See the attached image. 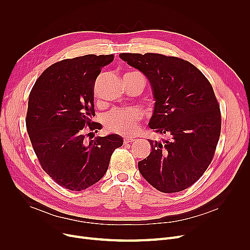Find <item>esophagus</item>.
<instances>
[{"label":"esophagus","mask_w":250,"mask_h":250,"mask_svg":"<svg viewBox=\"0 0 250 250\" xmlns=\"http://www.w3.org/2000/svg\"><path fill=\"white\" fill-rule=\"evenodd\" d=\"M134 141H135L134 138H125V139H124V144H125V145H126V144L132 143V142H134Z\"/></svg>","instance_id":"obj_1"}]
</instances>
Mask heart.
Here are the masks:
<instances>
[{
  "label": "heart",
  "instance_id": "obj_1",
  "mask_svg": "<svg viewBox=\"0 0 250 250\" xmlns=\"http://www.w3.org/2000/svg\"><path fill=\"white\" fill-rule=\"evenodd\" d=\"M142 117V112L135 108H114L105 115L104 125L111 132L128 136L137 132Z\"/></svg>",
  "mask_w": 250,
  "mask_h": 250
}]
</instances>
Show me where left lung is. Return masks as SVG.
Wrapping results in <instances>:
<instances>
[{"mask_svg":"<svg viewBox=\"0 0 250 250\" xmlns=\"http://www.w3.org/2000/svg\"><path fill=\"white\" fill-rule=\"evenodd\" d=\"M120 57L149 79L156 99L149 126L167 137L149 141L152 151L139 161L140 172L161 192L185 190L205 173L218 145L222 118L213 87L198 68L176 57Z\"/></svg>","mask_w":250,"mask_h":250,"instance_id":"obj_1","label":"left lung"}]
</instances>
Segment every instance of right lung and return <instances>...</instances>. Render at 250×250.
<instances>
[{
	"mask_svg": "<svg viewBox=\"0 0 250 250\" xmlns=\"http://www.w3.org/2000/svg\"><path fill=\"white\" fill-rule=\"evenodd\" d=\"M113 55H86L48 67L36 80L28 100L26 127L42 168L59 186L80 191L107 171L118 135L87 141L101 127L95 115L94 86Z\"/></svg>",
	"mask_w": 250,
	"mask_h": 250,
	"instance_id": "right-lung-1",
	"label": "right lung"
}]
</instances>
